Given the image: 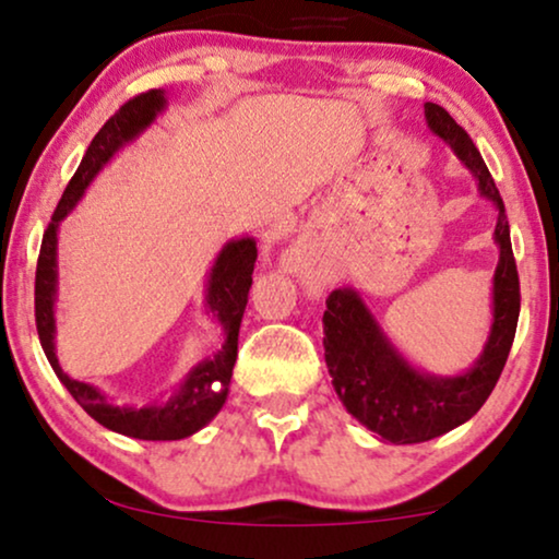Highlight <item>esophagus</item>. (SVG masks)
<instances>
[{
    "mask_svg": "<svg viewBox=\"0 0 559 559\" xmlns=\"http://www.w3.org/2000/svg\"><path fill=\"white\" fill-rule=\"evenodd\" d=\"M297 264H300V253H297V251H289L287 257H285V266H287V270H295Z\"/></svg>",
    "mask_w": 559,
    "mask_h": 559,
    "instance_id": "obj_1",
    "label": "esophagus"
}]
</instances>
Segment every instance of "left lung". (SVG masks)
Returning <instances> with one entry per match:
<instances>
[{
	"label": "left lung",
	"mask_w": 559,
	"mask_h": 559,
	"mask_svg": "<svg viewBox=\"0 0 559 559\" xmlns=\"http://www.w3.org/2000/svg\"><path fill=\"white\" fill-rule=\"evenodd\" d=\"M426 126L473 174L477 192L496 207L492 241L498 264L490 289V331L483 352L460 374H433L416 367L393 344L357 287L333 289L323 313L325 367L338 401L361 426L390 444H421L456 429L488 401L509 359L519 323V272L513 262L506 205L473 138L444 107L424 105Z\"/></svg>",
	"instance_id": "8db88e82"
}]
</instances>
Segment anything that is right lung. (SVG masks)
I'll return each instance as SVG.
<instances>
[{"label": "right lung", "mask_w": 559, "mask_h": 559, "mask_svg": "<svg viewBox=\"0 0 559 559\" xmlns=\"http://www.w3.org/2000/svg\"><path fill=\"white\" fill-rule=\"evenodd\" d=\"M169 99L164 90H151L141 97L130 99L99 128L92 138L90 148L79 164L61 202H58L53 217H50L46 236L40 243L38 272H35V323H38L40 346L53 367L58 380L69 390L71 397L90 413L105 429L118 431L122 437H133L143 441H177L213 421L228 401L230 374L238 357V329L249 302L253 262H257V241L253 236L230 238L217 251L213 266L205 280V313L221 325L223 344L213 357L200 359L187 372L179 385H174L169 395L156 397L143 405L126 403L118 405L92 382L74 380L63 372L56 354V300H58V230L63 217L71 215L84 192L90 190L99 171L112 162L115 154L128 143H133L154 126L158 115L166 110Z\"/></svg>", "instance_id": "1"}]
</instances>
